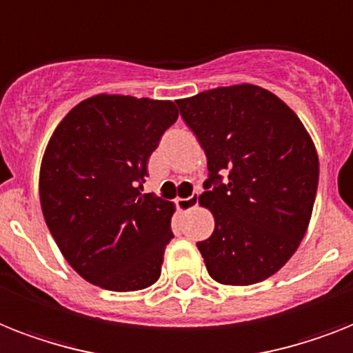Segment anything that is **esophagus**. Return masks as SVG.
<instances>
[{"instance_id": "obj_1", "label": "esophagus", "mask_w": 353, "mask_h": 353, "mask_svg": "<svg viewBox=\"0 0 353 353\" xmlns=\"http://www.w3.org/2000/svg\"><path fill=\"white\" fill-rule=\"evenodd\" d=\"M197 201H199V192L196 190V192H192V196L179 197V199L176 201V205L179 210L186 212V210H192L194 206H197Z\"/></svg>"}]
</instances>
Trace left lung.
<instances>
[{"label": "left lung", "mask_w": 353, "mask_h": 353, "mask_svg": "<svg viewBox=\"0 0 353 353\" xmlns=\"http://www.w3.org/2000/svg\"><path fill=\"white\" fill-rule=\"evenodd\" d=\"M206 154L199 197L216 228L197 248L212 279L245 286L276 274L310 223L319 159L299 117L256 85L177 99Z\"/></svg>", "instance_id": "obj_1"}]
</instances>
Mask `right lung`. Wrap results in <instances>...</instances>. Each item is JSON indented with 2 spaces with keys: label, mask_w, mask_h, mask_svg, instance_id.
Segmentation results:
<instances>
[{
  "label": "right lung",
  "mask_w": 353,
  "mask_h": 353,
  "mask_svg": "<svg viewBox=\"0 0 353 353\" xmlns=\"http://www.w3.org/2000/svg\"><path fill=\"white\" fill-rule=\"evenodd\" d=\"M179 112L172 101L88 97L54 130L39 172L41 210L74 270L105 290L161 276L174 205L141 194L147 163Z\"/></svg>",
  "instance_id": "1"
}]
</instances>
